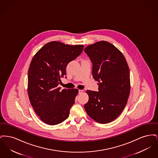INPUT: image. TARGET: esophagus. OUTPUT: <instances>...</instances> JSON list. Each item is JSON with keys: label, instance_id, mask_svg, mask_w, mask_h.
I'll use <instances>...</instances> for the list:
<instances>
[{"label": "esophagus", "instance_id": "34e87169", "mask_svg": "<svg viewBox=\"0 0 158 158\" xmlns=\"http://www.w3.org/2000/svg\"><path fill=\"white\" fill-rule=\"evenodd\" d=\"M83 92V90L79 89V94H82Z\"/></svg>", "mask_w": 158, "mask_h": 158}]
</instances>
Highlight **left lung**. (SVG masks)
Instances as JSON below:
<instances>
[{
    "label": "left lung",
    "instance_id": "1",
    "mask_svg": "<svg viewBox=\"0 0 158 158\" xmlns=\"http://www.w3.org/2000/svg\"><path fill=\"white\" fill-rule=\"evenodd\" d=\"M92 62V75L98 91H86L87 114L101 124L116 119L127 102L130 92V70L123 54L109 42L100 41L84 50Z\"/></svg>",
    "mask_w": 158,
    "mask_h": 158
}]
</instances>
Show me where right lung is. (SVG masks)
<instances>
[{
  "label": "right lung",
  "instance_id": "1",
  "mask_svg": "<svg viewBox=\"0 0 158 158\" xmlns=\"http://www.w3.org/2000/svg\"><path fill=\"white\" fill-rule=\"evenodd\" d=\"M83 45L59 41L45 44L34 56L28 73V95L40 120L56 125L66 120L75 103L77 89L60 90V79L66 75L68 63L82 52Z\"/></svg>",
  "mask_w": 158,
  "mask_h": 158
}]
</instances>
